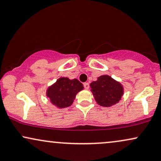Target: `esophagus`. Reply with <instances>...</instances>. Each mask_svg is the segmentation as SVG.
I'll return each mask as SVG.
<instances>
[{
    "mask_svg": "<svg viewBox=\"0 0 161 161\" xmlns=\"http://www.w3.org/2000/svg\"><path fill=\"white\" fill-rule=\"evenodd\" d=\"M84 86L86 90H88V89L90 88V84H89V83H84Z\"/></svg>",
    "mask_w": 161,
    "mask_h": 161,
    "instance_id": "obj_1",
    "label": "esophagus"
}]
</instances>
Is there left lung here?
<instances>
[{
	"label": "left lung",
	"mask_w": 161,
	"mask_h": 161,
	"mask_svg": "<svg viewBox=\"0 0 161 161\" xmlns=\"http://www.w3.org/2000/svg\"><path fill=\"white\" fill-rule=\"evenodd\" d=\"M96 102L102 107H110L119 102L124 89L122 84L109 75H102L90 84Z\"/></svg>",
	"instance_id": "8db88e82"
}]
</instances>
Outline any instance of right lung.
<instances>
[{
	"label": "right lung",
	"mask_w": 161,
	"mask_h": 161,
	"mask_svg": "<svg viewBox=\"0 0 161 161\" xmlns=\"http://www.w3.org/2000/svg\"><path fill=\"white\" fill-rule=\"evenodd\" d=\"M83 89V84L77 79L60 77L48 87L46 95L53 105L59 108H65L72 104L77 93Z\"/></svg>",
	"instance_id": "1"
}]
</instances>
